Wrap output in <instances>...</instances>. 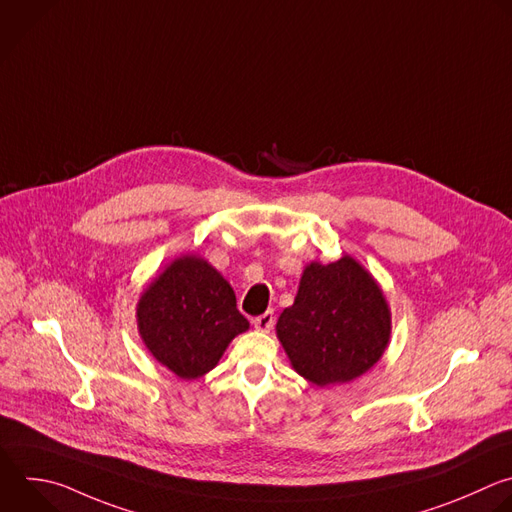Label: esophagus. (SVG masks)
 Instances as JSON below:
<instances>
[{"mask_svg": "<svg viewBox=\"0 0 512 512\" xmlns=\"http://www.w3.org/2000/svg\"><path fill=\"white\" fill-rule=\"evenodd\" d=\"M253 323H255V327H257L259 331H271V329H273V323H275V315H273V311H265V313H261L259 317H255Z\"/></svg>", "mask_w": 512, "mask_h": 512, "instance_id": "34e87169", "label": "esophagus"}]
</instances>
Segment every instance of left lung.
Here are the masks:
<instances>
[{"instance_id":"8db88e82","label":"left lung","mask_w":512,"mask_h":512,"mask_svg":"<svg viewBox=\"0 0 512 512\" xmlns=\"http://www.w3.org/2000/svg\"><path fill=\"white\" fill-rule=\"evenodd\" d=\"M277 335L295 372L317 386L368 372L390 339V309L378 283L352 257L305 267Z\"/></svg>"}]
</instances>
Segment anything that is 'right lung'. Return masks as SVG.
<instances>
[{
  "label": "right lung",
  "mask_w": 512,
  "mask_h": 512,
  "mask_svg": "<svg viewBox=\"0 0 512 512\" xmlns=\"http://www.w3.org/2000/svg\"><path fill=\"white\" fill-rule=\"evenodd\" d=\"M138 329L150 354L193 380L217 366L237 333L249 327L233 287L199 257H181L142 293Z\"/></svg>",
  "instance_id": "obj_1"
}]
</instances>
